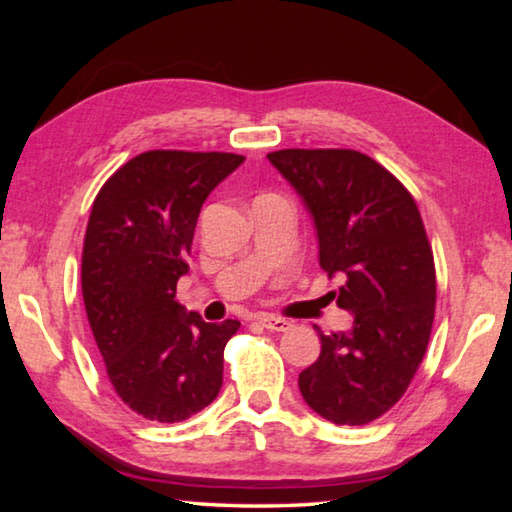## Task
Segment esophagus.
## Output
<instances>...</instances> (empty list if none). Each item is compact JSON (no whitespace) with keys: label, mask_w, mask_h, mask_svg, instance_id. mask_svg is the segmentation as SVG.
<instances>
[{"label":"esophagus","mask_w":512,"mask_h":512,"mask_svg":"<svg viewBox=\"0 0 512 512\" xmlns=\"http://www.w3.org/2000/svg\"><path fill=\"white\" fill-rule=\"evenodd\" d=\"M257 320H259V323H262L266 329H271V332H287V329L293 327V325L289 323V320L277 318V316H271V314H259Z\"/></svg>","instance_id":"esophagus-1"}]
</instances>
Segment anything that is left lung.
<instances>
[{
	"label": "left lung",
	"instance_id": "1",
	"mask_svg": "<svg viewBox=\"0 0 512 512\" xmlns=\"http://www.w3.org/2000/svg\"><path fill=\"white\" fill-rule=\"evenodd\" d=\"M314 221L318 264L341 277L348 332L323 334L298 386L320 418L368 424L400 400L427 352L436 271L418 205L393 173L348 149L266 155Z\"/></svg>",
	"mask_w": 512,
	"mask_h": 512
}]
</instances>
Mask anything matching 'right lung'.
I'll return each mask as SVG.
<instances>
[{
  "label": "right lung",
  "instance_id": "add662e5",
  "mask_svg": "<svg viewBox=\"0 0 512 512\" xmlns=\"http://www.w3.org/2000/svg\"><path fill=\"white\" fill-rule=\"evenodd\" d=\"M246 158L149 151L94 198L81 287L110 384L135 413L180 422L214 402L239 320L205 323L176 300L205 198Z\"/></svg>",
  "mask_w": 512,
  "mask_h": 512
}]
</instances>
